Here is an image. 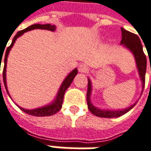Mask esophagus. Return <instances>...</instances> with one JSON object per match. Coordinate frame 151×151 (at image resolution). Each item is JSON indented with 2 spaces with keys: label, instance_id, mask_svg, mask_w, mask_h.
Here are the masks:
<instances>
[{
  "label": "esophagus",
  "instance_id": "obj_1",
  "mask_svg": "<svg viewBox=\"0 0 151 151\" xmlns=\"http://www.w3.org/2000/svg\"><path fill=\"white\" fill-rule=\"evenodd\" d=\"M89 70V68L86 64H80L78 67V71L81 73H87Z\"/></svg>",
  "mask_w": 151,
  "mask_h": 151
}]
</instances>
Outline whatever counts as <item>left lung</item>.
Returning a JSON list of instances; mask_svg holds the SVG:
<instances>
[{
	"label": "left lung",
	"instance_id": "obj_1",
	"mask_svg": "<svg viewBox=\"0 0 151 151\" xmlns=\"http://www.w3.org/2000/svg\"><path fill=\"white\" fill-rule=\"evenodd\" d=\"M122 29V40H121V45H123L126 49L132 52L134 55V58L136 60V68L137 71L140 76V81H141V94L143 93L145 87V72H146V57L143 52V47L141 45V42L139 37L133 33L129 32L125 29L121 28ZM88 79V93H87V102H88V107L89 111L93 115L99 116V117H105V118H115L119 117L122 115L126 114L130 110L136 106L137 103L136 101L132 106H128L124 109H117V110H112V109H101L93 105L91 101V96L93 92V85L92 81L90 78Z\"/></svg>",
	"mask_w": 151,
	"mask_h": 151
}]
</instances>
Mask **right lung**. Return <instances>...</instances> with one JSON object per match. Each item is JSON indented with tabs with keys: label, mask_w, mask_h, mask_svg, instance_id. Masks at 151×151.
<instances>
[{
	"label": "right lung",
	"mask_w": 151,
	"mask_h": 151,
	"mask_svg": "<svg viewBox=\"0 0 151 151\" xmlns=\"http://www.w3.org/2000/svg\"><path fill=\"white\" fill-rule=\"evenodd\" d=\"M47 29V30H50V31H55L56 30V26L55 25H52L50 24H35L29 26L26 29H24L21 31L16 33L12 42H11V45L8 48H7L6 51V54H5V59H4V68H3V82H4V85H5V88L6 90L7 94L9 95V97H11V95L9 93L8 88H7V84H6V63H7V58H8V55L9 53L11 51V48L13 47L15 42L16 40L20 37L22 35H24V33L27 32V31H30L32 29ZM1 60H2L1 56ZM1 65V63H0ZM78 74V68H75L73 70H72L67 77L64 78V80L63 81L62 84L60 86V88L58 89L57 95L54 98L53 101L50 102V104L48 105L44 106H40V107H38V108H35V109H25L23 108L21 106H19L16 104V106H18L20 110H22L24 112L27 113L29 115H31V116H52L54 115L55 113H57L58 111L62 108V104H63V96H64V93L66 92V90L71 85L72 82L73 78H75V76ZM0 85H1V80H0Z\"/></svg>",
	"instance_id": "1"
}]
</instances>
